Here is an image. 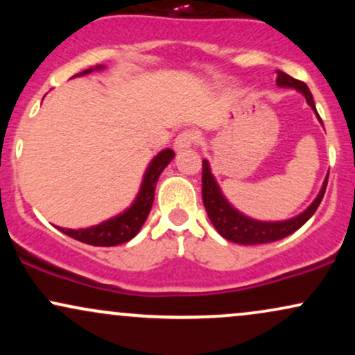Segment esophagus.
I'll return each instance as SVG.
<instances>
[{
    "label": "esophagus",
    "instance_id": "34e87169",
    "mask_svg": "<svg viewBox=\"0 0 355 355\" xmlns=\"http://www.w3.org/2000/svg\"><path fill=\"white\" fill-rule=\"evenodd\" d=\"M197 140H198V137L195 135L193 132H190V130H185V132L178 133L177 138H175L173 148L177 150V152H182V150L190 148L191 145L197 144Z\"/></svg>",
    "mask_w": 355,
    "mask_h": 355
}]
</instances>
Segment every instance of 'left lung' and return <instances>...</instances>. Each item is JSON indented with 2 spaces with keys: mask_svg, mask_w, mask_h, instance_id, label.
<instances>
[{
  "mask_svg": "<svg viewBox=\"0 0 355 355\" xmlns=\"http://www.w3.org/2000/svg\"><path fill=\"white\" fill-rule=\"evenodd\" d=\"M275 81L279 87L295 88L297 92L302 93L305 100H307V103L311 105V108L313 110V113H315L317 118L320 120L319 113H317L315 110V103H313L312 93L307 85L292 78V76H288L287 73L284 71H277ZM202 166V198L207 214H209L210 222L214 223V227L223 239L230 240V242L240 243V245H259V243L275 242V240L287 237V235L299 230L300 227L315 214V210L319 209L329 180L327 175L319 195L315 197V200H313L302 214L297 215V217L282 220V222H262V220L247 217V215H243L242 211H239L235 207H232L230 202L223 197L217 180H215V177L211 175L209 162L203 160Z\"/></svg>",
  "mask_w": 355,
  "mask_h": 355,
  "instance_id": "1",
  "label": "left lung"
}]
</instances>
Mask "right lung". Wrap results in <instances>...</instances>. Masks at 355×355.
<instances>
[{
    "mask_svg": "<svg viewBox=\"0 0 355 355\" xmlns=\"http://www.w3.org/2000/svg\"><path fill=\"white\" fill-rule=\"evenodd\" d=\"M103 64H98L95 68H88V70L78 73L75 76L88 75V73L95 70H103ZM175 153L173 150L165 148L162 150L157 157L150 162L148 168L144 175V180H141L140 191H138L137 198L133 200L132 205L126 209L123 214H118L116 217H112L105 222L98 223V225L88 227V229H61L60 232L67 234L68 237L80 240V242L88 243V245L95 247H113L120 245V243L128 242L140 232L144 227L146 217H148L150 210H152V203L155 197V187H157L158 177L164 172L165 166L173 160Z\"/></svg>",
    "mask_w": 355,
    "mask_h": 355,
    "instance_id": "right-lung-1",
    "label": "right lung"
}]
</instances>
